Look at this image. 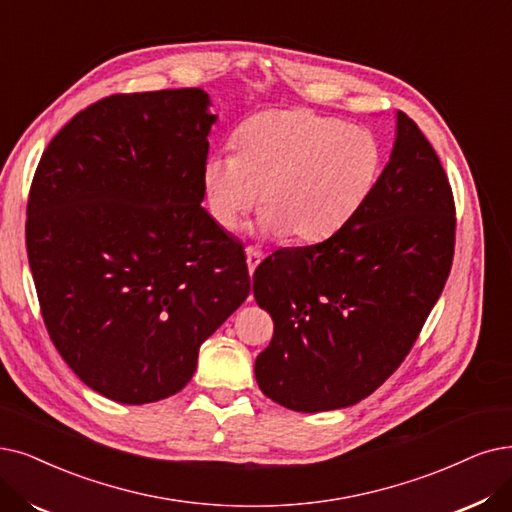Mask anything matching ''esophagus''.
Returning a JSON list of instances; mask_svg holds the SVG:
<instances>
[{
  "label": "esophagus",
  "mask_w": 512,
  "mask_h": 512,
  "mask_svg": "<svg viewBox=\"0 0 512 512\" xmlns=\"http://www.w3.org/2000/svg\"><path fill=\"white\" fill-rule=\"evenodd\" d=\"M260 260H262V252H260V250H256V248H248V250H245V262H248L250 275H254V271H256V267L260 264Z\"/></svg>",
  "instance_id": "esophagus-1"
}]
</instances>
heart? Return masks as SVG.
<instances>
[{
  "label": "heart",
  "mask_w": 512,
  "mask_h": 512,
  "mask_svg": "<svg viewBox=\"0 0 512 512\" xmlns=\"http://www.w3.org/2000/svg\"><path fill=\"white\" fill-rule=\"evenodd\" d=\"M233 145L235 155H210L201 176L224 231H235L258 203L262 235L321 241L363 208L382 170L380 140L370 130L309 109L256 113Z\"/></svg>",
  "instance_id": "heart-1"
}]
</instances>
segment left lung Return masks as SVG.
Listing matches in <instances>:
<instances>
[{"label":"left lung","instance_id":"left-lung-1","mask_svg":"<svg viewBox=\"0 0 512 512\" xmlns=\"http://www.w3.org/2000/svg\"><path fill=\"white\" fill-rule=\"evenodd\" d=\"M454 195L431 142L397 111L391 159L330 239L283 248L254 273L275 323L256 357L260 391L294 412L372 395L414 346L454 260Z\"/></svg>","mask_w":512,"mask_h":512}]
</instances>
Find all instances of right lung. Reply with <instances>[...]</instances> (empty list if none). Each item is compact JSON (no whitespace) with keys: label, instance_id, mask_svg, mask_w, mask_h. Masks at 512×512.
I'll return each mask as SVG.
<instances>
[{"label":"right lung","instance_id":"1","mask_svg":"<svg viewBox=\"0 0 512 512\" xmlns=\"http://www.w3.org/2000/svg\"><path fill=\"white\" fill-rule=\"evenodd\" d=\"M210 105L199 88L102 98L33 176L27 254L48 334L117 403L182 391L201 342L250 294L241 243L201 208Z\"/></svg>","mask_w":512,"mask_h":512}]
</instances>
